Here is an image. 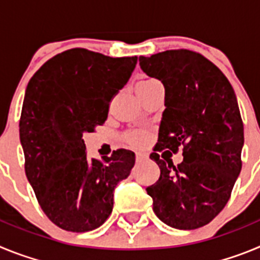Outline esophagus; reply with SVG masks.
I'll return each mask as SVG.
<instances>
[{
	"mask_svg": "<svg viewBox=\"0 0 260 260\" xmlns=\"http://www.w3.org/2000/svg\"><path fill=\"white\" fill-rule=\"evenodd\" d=\"M147 157H148V153L144 152V151H139V152H137V160H138V161L146 160Z\"/></svg>",
	"mask_w": 260,
	"mask_h": 260,
	"instance_id": "1",
	"label": "esophagus"
}]
</instances>
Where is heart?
Returning <instances> with one entry per match:
<instances>
[{"instance_id": "1", "label": "heart", "mask_w": 260, "mask_h": 260, "mask_svg": "<svg viewBox=\"0 0 260 260\" xmlns=\"http://www.w3.org/2000/svg\"><path fill=\"white\" fill-rule=\"evenodd\" d=\"M127 141L132 144H142L146 141V134L142 132H135L127 137Z\"/></svg>"}]
</instances>
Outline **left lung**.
I'll use <instances>...</instances> for the list:
<instances>
[{"label": "left lung", "instance_id": "8db88e82", "mask_svg": "<svg viewBox=\"0 0 260 260\" xmlns=\"http://www.w3.org/2000/svg\"><path fill=\"white\" fill-rule=\"evenodd\" d=\"M139 65L165 88L153 151L183 148L177 167L158 153L150 155L160 168L158 181L146 189L153 212L172 228H201L228 203L242 168L243 123L236 93L217 66L191 50L141 56Z\"/></svg>", "mask_w": 260, "mask_h": 260}]
</instances>
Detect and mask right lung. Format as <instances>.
Wrapping results in <instances>:
<instances>
[{
    "mask_svg": "<svg viewBox=\"0 0 260 260\" xmlns=\"http://www.w3.org/2000/svg\"><path fill=\"white\" fill-rule=\"evenodd\" d=\"M137 62L74 48L48 59L28 82L19 122L26 176L41 210L65 231L104 224L116 186L134 167L135 153L125 148L104 161L88 158L83 134L105 122Z\"/></svg>",
    "mask_w": 260,
    "mask_h": 260,
    "instance_id": "add662e5",
    "label": "right lung"
}]
</instances>
